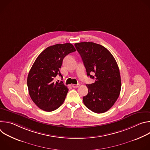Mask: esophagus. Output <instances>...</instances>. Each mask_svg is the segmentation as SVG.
Here are the masks:
<instances>
[{
	"mask_svg": "<svg viewBox=\"0 0 150 150\" xmlns=\"http://www.w3.org/2000/svg\"><path fill=\"white\" fill-rule=\"evenodd\" d=\"M80 84L79 83H78V84H73L72 85V87L73 88H78V87H79Z\"/></svg>",
	"mask_w": 150,
	"mask_h": 150,
	"instance_id": "1",
	"label": "esophagus"
}]
</instances>
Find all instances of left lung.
<instances>
[{
    "instance_id": "left-lung-1",
    "label": "left lung",
    "mask_w": 150,
    "mask_h": 150,
    "mask_svg": "<svg viewBox=\"0 0 150 150\" xmlns=\"http://www.w3.org/2000/svg\"><path fill=\"white\" fill-rule=\"evenodd\" d=\"M81 56L87 76L95 82L87 84L88 93L83 97L87 108L96 113L109 110L118 98L121 79L117 62L112 53L104 46L93 42L75 44ZM95 75L93 76L91 74Z\"/></svg>"
}]
</instances>
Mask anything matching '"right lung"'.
Returning <instances> with one entry per match:
<instances>
[{"label":"right lung","mask_w":150,"mask_h":150,"mask_svg":"<svg viewBox=\"0 0 150 150\" xmlns=\"http://www.w3.org/2000/svg\"><path fill=\"white\" fill-rule=\"evenodd\" d=\"M71 43L57 44L47 47L37 57L27 78L29 94L33 102L41 110H56L65 100L68 88L60 82L54 81L59 75L63 60L68 54L75 52Z\"/></svg>","instance_id":"obj_1"}]
</instances>
